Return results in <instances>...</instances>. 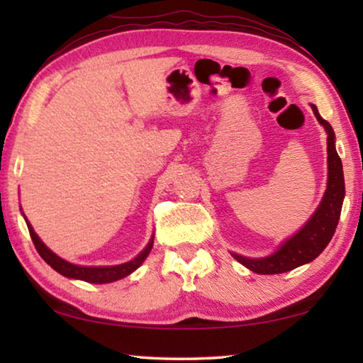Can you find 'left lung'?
<instances>
[{
  "label": "left lung",
  "mask_w": 363,
  "mask_h": 363,
  "mask_svg": "<svg viewBox=\"0 0 363 363\" xmlns=\"http://www.w3.org/2000/svg\"><path fill=\"white\" fill-rule=\"evenodd\" d=\"M315 118L327 131V152H328V181L327 190L318 203L317 210L309 218V220L293 233L290 238L281 242L275 253L264 257H247L232 253L235 259L245 267L253 270L256 274L272 275L293 270L303 264L314 261L315 257L327 248L331 237L336 230L337 220L341 216V208L344 200V174L342 163L335 147V131L327 120H323L318 113L317 107L311 104Z\"/></svg>",
  "instance_id": "left-lung-1"
}]
</instances>
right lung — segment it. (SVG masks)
<instances>
[{
	"label": "right lung",
	"instance_id": "1",
	"mask_svg": "<svg viewBox=\"0 0 363 363\" xmlns=\"http://www.w3.org/2000/svg\"><path fill=\"white\" fill-rule=\"evenodd\" d=\"M23 219H26L27 223L30 237H32V240L35 243V248L43 259L56 270V272L64 275V277L73 279V280H83V281H88V284H110V281L125 279L126 275L133 274L134 270H136L140 264L145 261V257L149 256L153 247V235H152L150 242L147 243V247L131 261L116 264V266H78V264H72L69 261L62 259V257L57 256L54 251L49 250L46 245L41 242V238L36 235L32 224L28 223L27 218L23 216Z\"/></svg>",
	"mask_w": 363,
	"mask_h": 363
}]
</instances>
